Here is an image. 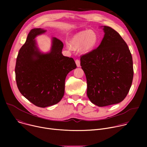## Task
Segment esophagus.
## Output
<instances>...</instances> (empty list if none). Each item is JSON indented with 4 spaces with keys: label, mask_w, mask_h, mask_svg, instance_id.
<instances>
[{
    "label": "esophagus",
    "mask_w": 147,
    "mask_h": 147,
    "mask_svg": "<svg viewBox=\"0 0 147 147\" xmlns=\"http://www.w3.org/2000/svg\"><path fill=\"white\" fill-rule=\"evenodd\" d=\"M76 65H77V66L78 67H80V61L79 60L77 59V60H76Z\"/></svg>",
    "instance_id": "1"
}]
</instances>
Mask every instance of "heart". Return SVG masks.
<instances>
[{
    "label": "heart",
    "mask_w": 147,
    "mask_h": 147,
    "mask_svg": "<svg viewBox=\"0 0 147 147\" xmlns=\"http://www.w3.org/2000/svg\"><path fill=\"white\" fill-rule=\"evenodd\" d=\"M98 42L97 34L92 30H85L76 34L71 39L70 45H67L69 49L72 47L78 48L81 53H87L91 52L96 45Z\"/></svg>",
    "instance_id": "1"
}]
</instances>
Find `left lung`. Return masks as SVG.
<instances>
[{"mask_svg":"<svg viewBox=\"0 0 147 147\" xmlns=\"http://www.w3.org/2000/svg\"><path fill=\"white\" fill-rule=\"evenodd\" d=\"M104 36L99 47L81 56V66L87 78V96L102 107L119 103L125 98L133 78V59L120 34L101 26Z\"/></svg>","mask_w":147,"mask_h":147,"instance_id":"obj_1","label":"left lung"}]
</instances>
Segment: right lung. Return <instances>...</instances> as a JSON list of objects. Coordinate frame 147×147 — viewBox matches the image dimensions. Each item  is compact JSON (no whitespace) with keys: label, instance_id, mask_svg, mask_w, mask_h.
<instances>
[{"label":"right lung","instance_id":"right-lung-1","mask_svg":"<svg viewBox=\"0 0 147 147\" xmlns=\"http://www.w3.org/2000/svg\"><path fill=\"white\" fill-rule=\"evenodd\" d=\"M47 30L34 28L21 48L15 67L17 87L26 99L35 106L45 108L59 102L65 94V79L77 67L72 57L63 55L62 42L52 38L49 52L42 53L35 38Z\"/></svg>","mask_w":147,"mask_h":147}]
</instances>
